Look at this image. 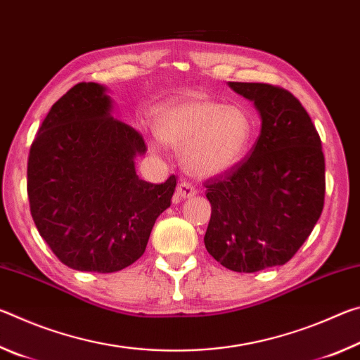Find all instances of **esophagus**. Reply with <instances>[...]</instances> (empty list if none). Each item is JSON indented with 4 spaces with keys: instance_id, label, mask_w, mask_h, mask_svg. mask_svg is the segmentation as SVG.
<instances>
[{
    "instance_id": "34e87169",
    "label": "esophagus",
    "mask_w": 360,
    "mask_h": 360,
    "mask_svg": "<svg viewBox=\"0 0 360 360\" xmlns=\"http://www.w3.org/2000/svg\"><path fill=\"white\" fill-rule=\"evenodd\" d=\"M197 193V187H195L192 182L188 181H181L179 186H178V195L182 198H188V197H193V195Z\"/></svg>"
}]
</instances>
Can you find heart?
Here are the masks:
<instances>
[{"label": "heart", "mask_w": 360, "mask_h": 360, "mask_svg": "<svg viewBox=\"0 0 360 360\" xmlns=\"http://www.w3.org/2000/svg\"><path fill=\"white\" fill-rule=\"evenodd\" d=\"M155 130L163 143L182 149V163L200 176L221 174L246 155L254 124L245 108L191 98L155 112Z\"/></svg>", "instance_id": "heart-1"}]
</instances>
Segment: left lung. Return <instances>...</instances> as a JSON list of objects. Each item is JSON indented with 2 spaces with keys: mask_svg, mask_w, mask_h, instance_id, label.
Masks as SVG:
<instances>
[{
  "mask_svg": "<svg viewBox=\"0 0 360 360\" xmlns=\"http://www.w3.org/2000/svg\"><path fill=\"white\" fill-rule=\"evenodd\" d=\"M229 85L254 101L262 130L246 158L205 182V246L229 270L255 273L289 262L313 231L324 208L326 162L311 117L289 90Z\"/></svg>",
  "mask_w": 360,
  "mask_h": 360,
  "instance_id": "left-lung-1",
  "label": "left lung"
}]
</instances>
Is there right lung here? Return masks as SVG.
Returning <instances> with one entry per match:
<instances>
[{"mask_svg":"<svg viewBox=\"0 0 360 360\" xmlns=\"http://www.w3.org/2000/svg\"><path fill=\"white\" fill-rule=\"evenodd\" d=\"M111 108L103 85L76 84L51 108L30 148L34 225L57 259L79 271L114 273L136 262L176 188L174 174L162 184L138 178L144 138Z\"/></svg>","mask_w":360,"mask_h":360,"instance_id":"add662e5","label":"right lung"}]
</instances>
